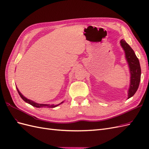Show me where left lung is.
I'll return each instance as SVG.
<instances>
[{
  "mask_svg": "<svg viewBox=\"0 0 149 149\" xmlns=\"http://www.w3.org/2000/svg\"><path fill=\"white\" fill-rule=\"evenodd\" d=\"M120 46L123 48L125 53V57L129 68L130 74V85L128 90V97H132L136 93L141 81V68L139 59L132 48L125 40L122 39L120 41Z\"/></svg>",
  "mask_w": 149,
  "mask_h": 149,
  "instance_id": "8db88e82",
  "label": "left lung"
}]
</instances>
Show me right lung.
Masks as SVG:
<instances>
[{"label":"right lung","mask_w":149,"mask_h":149,"mask_svg":"<svg viewBox=\"0 0 149 149\" xmlns=\"http://www.w3.org/2000/svg\"><path fill=\"white\" fill-rule=\"evenodd\" d=\"M16 88L17 89V91L18 93H19L20 96L22 97V100H23L25 102H26V103L29 104L33 106L34 107H51V108H53V107H55L58 106H59L60 104H62L63 102V101L61 102V103L58 104H56V105H55V104H38V103H37L33 101H31V100H29V99H27L26 97H25L24 95H22V94L19 91V89H18V88L16 86Z\"/></svg>","instance_id":"add662e5"}]
</instances>
